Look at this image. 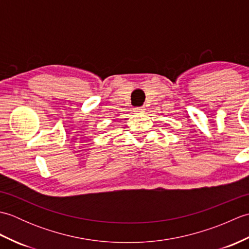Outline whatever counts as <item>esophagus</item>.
<instances>
[{
	"instance_id": "esophagus-1",
	"label": "esophagus",
	"mask_w": 249,
	"mask_h": 249,
	"mask_svg": "<svg viewBox=\"0 0 249 249\" xmlns=\"http://www.w3.org/2000/svg\"><path fill=\"white\" fill-rule=\"evenodd\" d=\"M144 111H145L144 107H137L134 109V112H136V113H143Z\"/></svg>"
}]
</instances>
